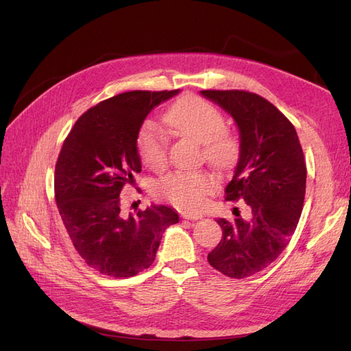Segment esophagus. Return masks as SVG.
Wrapping results in <instances>:
<instances>
[{"label":"esophagus","instance_id":"esophagus-1","mask_svg":"<svg viewBox=\"0 0 351 351\" xmlns=\"http://www.w3.org/2000/svg\"><path fill=\"white\" fill-rule=\"evenodd\" d=\"M180 217L184 218V219H193V221H196V219H200L204 215H202L200 212H186L184 210V212H182V214H180Z\"/></svg>","mask_w":351,"mask_h":351}]
</instances>
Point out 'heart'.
Wrapping results in <instances>:
<instances>
[{
    "label": "heart",
    "instance_id": "heart-1",
    "mask_svg": "<svg viewBox=\"0 0 351 351\" xmlns=\"http://www.w3.org/2000/svg\"><path fill=\"white\" fill-rule=\"evenodd\" d=\"M165 121L180 133L193 136L202 142V154L208 162L219 169H228L237 162L240 143L234 133L226 129L224 115L204 98L189 95L177 101L165 114ZM137 151L142 162L151 169L162 168L167 162V136L154 121H146L137 136ZM214 174L205 169L176 171L155 183V193L183 209L204 205L208 195L217 189Z\"/></svg>",
    "mask_w": 351,
    "mask_h": 351
}]
</instances>
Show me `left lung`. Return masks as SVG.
Here are the masks:
<instances>
[{"mask_svg":"<svg viewBox=\"0 0 351 351\" xmlns=\"http://www.w3.org/2000/svg\"><path fill=\"white\" fill-rule=\"evenodd\" d=\"M237 123L240 158L226 200H244L247 217L218 218L222 237L209 252L210 267L244 278L277 259L299 224L306 193V162L294 125L269 101L247 90H202Z\"/></svg>","mask_w":351,"mask_h":351,"instance_id":"obj_1","label":"left lung"}]
</instances>
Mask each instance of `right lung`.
Masks as SVG:
<instances>
[{"label":"right lung","mask_w":351,"mask_h":351,"mask_svg":"<svg viewBox=\"0 0 351 351\" xmlns=\"http://www.w3.org/2000/svg\"><path fill=\"white\" fill-rule=\"evenodd\" d=\"M176 90H132L99 102L74 123L60 151L54 190L57 208L74 249L90 268L129 278L149 268L171 208L151 205L124 217L120 193L142 171L137 152L141 127L156 105Z\"/></svg>","instance_id":"right-lung-1"}]
</instances>
